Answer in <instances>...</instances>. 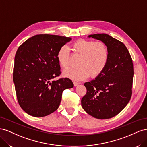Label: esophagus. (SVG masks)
Listing matches in <instances>:
<instances>
[{"label":"esophagus","mask_w":147,"mask_h":147,"mask_svg":"<svg viewBox=\"0 0 147 147\" xmlns=\"http://www.w3.org/2000/svg\"><path fill=\"white\" fill-rule=\"evenodd\" d=\"M74 86H77L79 84V83L76 82H74Z\"/></svg>","instance_id":"34e87169"}]
</instances>
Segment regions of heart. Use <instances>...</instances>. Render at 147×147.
I'll return each mask as SVG.
<instances>
[{
    "mask_svg": "<svg viewBox=\"0 0 147 147\" xmlns=\"http://www.w3.org/2000/svg\"><path fill=\"white\" fill-rule=\"evenodd\" d=\"M75 54L81 56L78 68L65 70L64 75L74 80H82L91 75L97 77L103 72L108 63L109 50L103 42L80 39L72 45ZM57 59L61 67L67 69L70 64V50L68 46H62L57 53Z\"/></svg>",
    "mask_w": 147,
    "mask_h": 147,
    "instance_id": "b5f03b06",
    "label": "heart"
}]
</instances>
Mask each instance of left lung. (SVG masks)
Masks as SVG:
<instances>
[{"label": "left lung", "mask_w": 147, "mask_h": 147, "mask_svg": "<svg viewBox=\"0 0 147 147\" xmlns=\"http://www.w3.org/2000/svg\"><path fill=\"white\" fill-rule=\"evenodd\" d=\"M88 37L107 45L109 59L99 76L84 84L87 92L82 99V106L96 118H111L121 112L131 99L134 75L132 60L124 44L110 35L96 34Z\"/></svg>", "instance_id": "1"}]
</instances>
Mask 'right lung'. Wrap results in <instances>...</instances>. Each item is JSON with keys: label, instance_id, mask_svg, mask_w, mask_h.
Wrapping results in <instances>:
<instances>
[{"label": "right lung", "instance_id": "obj_1", "mask_svg": "<svg viewBox=\"0 0 147 147\" xmlns=\"http://www.w3.org/2000/svg\"><path fill=\"white\" fill-rule=\"evenodd\" d=\"M71 40L36 35L17 50L13 69L16 97L21 109L31 116L43 117L54 112L60 105L63 91L74 87L68 78L53 80L61 74L57 53Z\"/></svg>", "mask_w": 147, "mask_h": 147}]
</instances>
